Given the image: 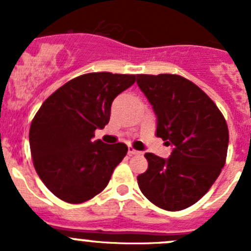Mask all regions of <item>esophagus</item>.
<instances>
[{
  "instance_id": "esophagus-1",
  "label": "esophagus",
  "mask_w": 251,
  "mask_h": 251,
  "mask_svg": "<svg viewBox=\"0 0 251 251\" xmlns=\"http://www.w3.org/2000/svg\"><path fill=\"white\" fill-rule=\"evenodd\" d=\"M142 152H139V151H136L133 147H129L128 148V154L129 156H136V154H141Z\"/></svg>"
}]
</instances>
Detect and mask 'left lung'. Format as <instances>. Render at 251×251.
<instances>
[{"mask_svg":"<svg viewBox=\"0 0 251 251\" xmlns=\"http://www.w3.org/2000/svg\"><path fill=\"white\" fill-rule=\"evenodd\" d=\"M137 83L157 114V137L175 147L168 159L146 153L138 186L156 206L179 211L200 200L225 166L227 124L211 98L181 75L139 74Z\"/></svg>","mask_w":251,"mask_h":251,"instance_id":"1","label":"left lung"}]
</instances>
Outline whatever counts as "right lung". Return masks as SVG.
I'll use <instances>...</instances> for the list:
<instances>
[{
    "instance_id": "1",
    "label": "right lung",
    "mask_w": 251,
    "mask_h": 251,
    "mask_svg": "<svg viewBox=\"0 0 251 251\" xmlns=\"http://www.w3.org/2000/svg\"><path fill=\"white\" fill-rule=\"evenodd\" d=\"M136 75L88 73L60 86L35 114L30 127L34 167L57 199L81 203L100 194L128 152L124 143L93 142L109 122L112 101Z\"/></svg>"
}]
</instances>
